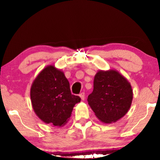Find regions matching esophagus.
Masks as SVG:
<instances>
[{
  "label": "esophagus",
  "mask_w": 160,
  "mask_h": 160,
  "mask_svg": "<svg viewBox=\"0 0 160 160\" xmlns=\"http://www.w3.org/2000/svg\"><path fill=\"white\" fill-rule=\"evenodd\" d=\"M80 97L81 98V99L82 100H84L85 98V92H81L80 94H79Z\"/></svg>",
  "instance_id": "esophagus-1"
}]
</instances>
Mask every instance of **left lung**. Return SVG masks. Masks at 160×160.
I'll list each match as a JSON object with an SVG mask.
<instances>
[{"mask_svg":"<svg viewBox=\"0 0 160 160\" xmlns=\"http://www.w3.org/2000/svg\"><path fill=\"white\" fill-rule=\"evenodd\" d=\"M132 99L131 86L123 75L113 70H99L94 79L92 92L88 102L100 121L116 122L128 112Z\"/></svg>","mask_w":160,"mask_h":160,"instance_id":"obj_1","label":"left lung"}]
</instances>
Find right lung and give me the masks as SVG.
I'll return each instance as SVG.
<instances>
[{
	"instance_id": "1",
	"label": "right lung",
	"mask_w": 160,
	"mask_h": 160,
	"mask_svg": "<svg viewBox=\"0 0 160 160\" xmlns=\"http://www.w3.org/2000/svg\"><path fill=\"white\" fill-rule=\"evenodd\" d=\"M32 107L46 123L61 126L67 123L80 97L71 94L70 84L63 72L48 66L38 75L30 90Z\"/></svg>"
}]
</instances>
